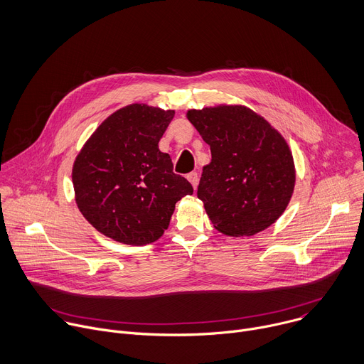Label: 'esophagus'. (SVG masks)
Returning a JSON list of instances; mask_svg holds the SVG:
<instances>
[{
	"instance_id": "esophagus-1",
	"label": "esophagus",
	"mask_w": 364,
	"mask_h": 364,
	"mask_svg": "<svg viewBox=\"0 0 364 364\" xmlns=\"http://www.w3.org/2000/svg\"><path fill=\"white\" fill-rule=\"evenodd\" d=\"M186 179H188V181L192 183L193 189H196V186H198V182H199V176H198V173H196V172H191V173H188Z\"/></svg>"
}]
</instances>
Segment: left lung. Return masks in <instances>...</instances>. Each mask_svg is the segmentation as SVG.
I'll use <instances>...</instances> for the list:
<instances>
[{"label":"left lung","instance_id":"obj_1","mask_svg":"<svg viewBox=\"0 0 364 364\" xmlns=\"http://www.w3.org/2000/svg\"><path fill=\"white\" fill-rule=\"evenodd\" d=\"M186 117L210 148L198 198L213 228L238 238L272 225L296 185L293 154L282 134L242 105L191 109Z\"/></svg>","mask_w":364,"mask_h":364}]
</instances>
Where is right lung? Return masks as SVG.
I'll return each mask as SVG.
<instances>
[{"mask_svg": "<svg viewBox=\"0 0 364 364\" xmlns=\"http://www.w3.org/2000/svg\"><path fill=\"white\" fill-rule=\"evenodd\" d=\"M173 116L175 110L132 103L105 119L83 144L71 172L75 199L100 234L133 247L155 242L176 202L193 193L159 151Z\"/></svg>", "mask_w": 364, "mask_h": 364, "instance_id": "right-lung-1", "label": "right lung"}]
</instances>
